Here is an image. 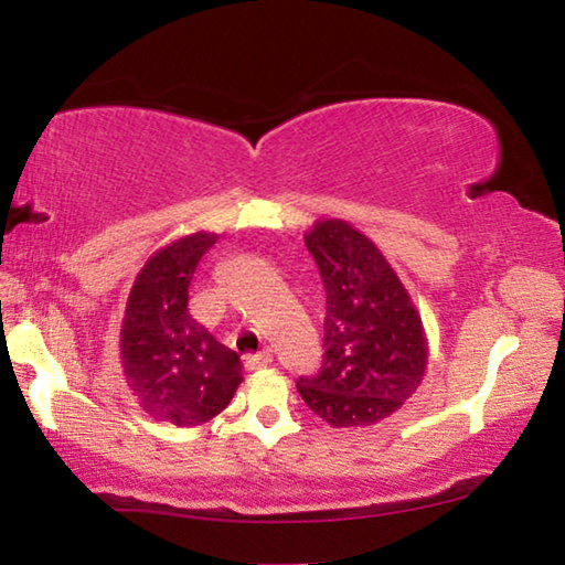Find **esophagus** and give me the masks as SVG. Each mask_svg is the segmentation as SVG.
Wrapping results in <instances>:
<instances>
[{"label": "esophagus", "instance_id": "34e87169", "mask_svg": "<svg viewBox=\"0 0 565 565\" xmlns=\"http://www.w3.org/2000/svg\"><path fill=\"white\" fill-rule=\"evenodd\" d=\"M271 361H274V351L271 349H262L259 353H252V356H246L244 366L248 371H256V369H266Z\"/></svg>", "mask_w": 565, "mask_h": 565}]
</instances>
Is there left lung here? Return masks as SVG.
I'll list each match as a JSON object with an SVG mask.
<instances>
[{
    "label": "left lung",
    "mask_w": 565,
    "mask_h": 565,
    "mask_svg": "<svg viewBox=\"0 0 565 565\" xmlns=\"http://www.w3.org/2000/svg\"><path fill=\"white\" fill-rule=\"evenodd\" d=\"M303 238L327 289V351L317 374L301 376L296 388L333 428L374 426L404 406L424 379V323L369 236L341 218H327Z\"/></svg>",
    "instance_id": "obj_1"
}]
</instances>
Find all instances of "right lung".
I'll use <instances>...</instances> for the list:
<instances>
[{"label": "right lung", "instance_id": "obj_1", "mask_svg": "<svg viewBox=\"0 0 565 565\" xmlns=\"http://www.w3.org/2000/svg\"><path fill=\"white\" fill-rule=\"evenodd\" d=\"M216 234L159 248L134 281L121 321V366L139 406L174 426H199L228 406L242 361L189 313V286Z\"/></svg>", "mask_w": 565, "mask_h": 565}]
</instances>
